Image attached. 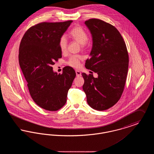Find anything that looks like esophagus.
I'll return each instance as SVG.
<instances>
[{
  "label": "esophagus",
  "mask_w": 154,
  "mask_h": 154,
  "mask_svg": "<svg viewBox=\"0 0 154 154\" xmlns=\"http://www.w3.org/2000/svg\"><path fill=\"white\" fill-rule=\"evenodd\" d=\"M75 73H76V75L77 76V77H80L81 75V73L80 71H79V70H76L75 71Z\"/></svg>",
  "instance_id": "obj_1"
}]
</instances>
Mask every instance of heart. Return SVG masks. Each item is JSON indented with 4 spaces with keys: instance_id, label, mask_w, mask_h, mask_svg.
I'll return each mask as SVG.
<instances>
[{
    "instance_id": "heart-1",
    "label": "heart",
    "mask_w": 154,
    "mask_h": 154,
    "mask_svg": "<svg viewBox=\"0 0 154 154\" xmlns=\"http://www.w3.org/2000/svg\"><path fill=\"white\" fill-rule=\"evenodd\" d=\"M70 37L79 43L82 48H85L88 45V36L87 32L80 26H75L69 32ZM67 46V40L65 36L63 35L59 38V47L62 53L66 52ZM81 58L79 55H73L70 57L67 63L69 66L78 68L80 65Z\"/></svg>"
}]
</instances>
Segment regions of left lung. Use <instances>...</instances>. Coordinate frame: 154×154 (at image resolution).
<instances>
[{
    "instance_id": "1",
    "label": "left lung",
    "mask_w": 154,
    "mask_h": 154,
    "mask_svg": "<svg viewBox=\"0 0 154 154\" xmlns=\"http://www.w3.org/2000/svg\"><path fill=\"white\" fill-rule=\"evenodd\" d=\"M85 24L93 41L91 58L85 66L97 73L98 77L82 73V89L91 107L107 110L118 102L124 91L129 66L126 45L119 32L110 23L92 18Z\"/></svg>"
}]
</instances>
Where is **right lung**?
<instances>
[{"instance_id":"obj_1","label":"right lung","mask_w":154,"mask_h":154,"mask_svg":"<svg viewBox=\"0 0 154 154\" xmlns=\"http://www.w3.org/2000/svg\"><path fill=\"white\" fill-rule=\"evenodd\" d=\"M72 22L37 23L25 32L20 45L19 63L30 95L38 106L48 111H57L65 104L76 75L71 67L66 66L58 74L52 66L62 57L59 40Z\"/></svg>"}]
</instances>
